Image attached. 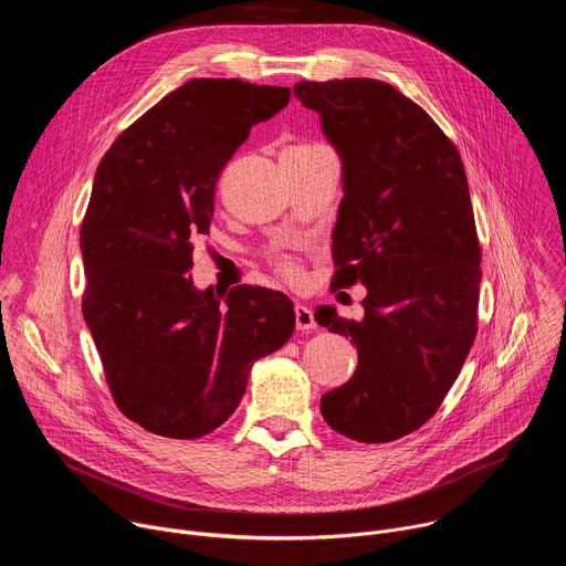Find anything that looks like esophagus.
<instances>
[{
	"label": "esophagus",
	"instance_id": "esophagus-1",
	"mask_svg": "<svg viewBox=\"0 0 566 566\" xmlns=\"http://www.w3.org/2000/svg\"><path fill=\"white\" fill-rule=\"evenodd\" d=\"M295 327L300 332H308V329L317 327V322L313 317V311L306 308L304 304H295Z\"/></svg>",
	"mask_w": 566,
	"mask_h": 566
}]
</instances>
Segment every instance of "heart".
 Returning <instances> with one entry per match:
<instances>
[{
    "label": "heart",
    "instance_id": "b5f03b06",
    "mask_svg": "<svg viewBox=\"0 0 566 566\" xmlns=\"http://www.w3.org/2000/svg\"><path fill=\"white\" fill-rule=\"evenodd\" d=\"M315 149H319V145H311V143H302V145H293V147H289L286 151H293V154H304V151H315ZM271 260H273V266L284 275V277H297V273H300V269H297V262L289 255V253H282V251H275L273 255H271Z\"/></svg>",
    "mask_w": 566,
    "mask_h": 566
}]
</instances>
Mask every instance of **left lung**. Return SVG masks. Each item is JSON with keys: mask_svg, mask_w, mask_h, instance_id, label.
Here are the masks:
<instances>
[{"mask_svg": "<svg viewBox=\"0 0 566 566\" xmlns=\"http://www.w3.org/2000/svg\"><path fill=\"white\" fill-rule=\"evenodd\" d=\"M343 158L332 291L367 286L360 322L317 306L358 347L319 400L347 439L387 443L434 417L476 336L481 249L461 156L415 101L371 77L293 87Z\"/></svg>", "mask_w": 566, "mask_h": 566, "instance_id": "1", "label": "left lung"}]
</instances>
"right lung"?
Masks as SVG:
<instances>
[{
    "label": "right lung",
    "mask_w": 566,
    "mask_h": 566,
    "mask_svg": "<svg viewBox=\"0 0 566 566\" xmlns=\"http://www.w3.org/2000/svg\"><path fill=\"white\" fill-rule=\"evenodd\" d=\"M289 87L197 77L107 149L80 228L83 315L118 410L147 432L199 439L239 406L258 358L295 329L293 302L239 284H192V241L210 232L214 186Z\"/></svg>",
    "instance_id": "obj_1"
}]
</instances>
